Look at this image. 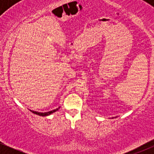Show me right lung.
Masks as SVG:
<instances>
[{"label": "right lung", "mask_w": 154, "mask_h": 154, "mask_svg": "<svg viewBox=\"0 0 154 154\" xmlns=\"http://www.w3.org/2000/svg\"><path fill=\"white\" fill-rule=\"evenodd\" d=\"M59 109H60V107L58 108V109H54V110H52V111H48V112H44V113H43V112H38V111H32V110H30V111H32V112L33 113V114H37V115L41 116H46L50 115V114H53V113L56 112V111L59 110Z\"/></svg>", "instance_id": "add662e5"}]
</instances>
